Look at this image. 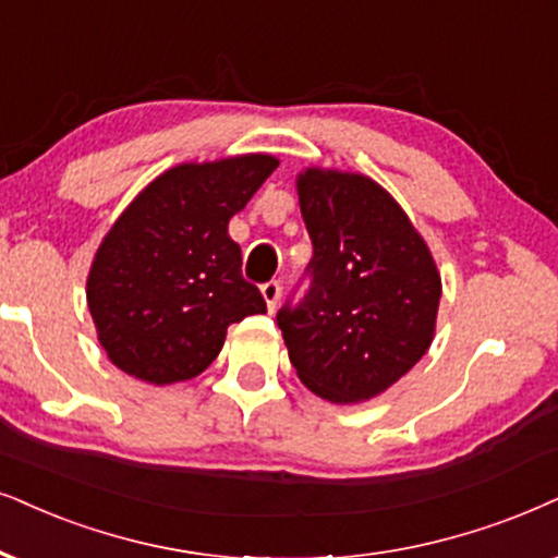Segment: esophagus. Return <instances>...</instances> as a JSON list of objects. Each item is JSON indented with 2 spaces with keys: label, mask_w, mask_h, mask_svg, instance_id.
<instances>
[{
  "label": "esophagus",
  "mask_w": 558,
  "mask_h": 558,
  "mask_svg": "<svg viewBox=\"0 0 558 558\" xmlns=\"http://www.w3.org/2000/svg\"><path fill=\"white\" fill-rule=\"evenodd\" d=\"M280 293H283V286H280L278 280H270V283L263 286V299H265L267 308H270V312H275V308H278Z\"/></svg>",
  "instance_id": "1"
}]
</instances>
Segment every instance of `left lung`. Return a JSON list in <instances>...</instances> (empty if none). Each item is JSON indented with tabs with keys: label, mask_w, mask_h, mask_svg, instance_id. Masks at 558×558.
<instances>
[{
	"label": "left lung",
	"mask_w": 558,
	"mask_h": 558,
	"mask_svg": "<svg viewBox=\"0 0 558 558\" xmlns=\"http://www.w3.org/2000/svg\"><path fill=\"white\" fill-rule=\"evenodd\" d=\"M312 236L308 291L278 312L295 373L316 397L368 401L414 368L435 335L440 275L425 239L378 182L299 174Z\"/></svg>",
	"instance_id": "1"
}]
</instances>
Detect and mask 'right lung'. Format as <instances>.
<instances>
[{
    "instance_id": "right-lung-1",
    "label": "right lung",
    "mask_w": 558,
    "mask_h": 558,
    "mask_svg": "<svg viewBox=\"0 0 558 558\" xmlns=\"http://www.w3.org/2000/svg\"><path fill=\"white\" fill-rule=\"evenodd\" d=\"M275 167L267 154L172 167L112 223L87 278L112 365L154 386L195 378L221 352L229 324L267 312L244 280L229 218Z\"/></svg>"
}]
</instances>
